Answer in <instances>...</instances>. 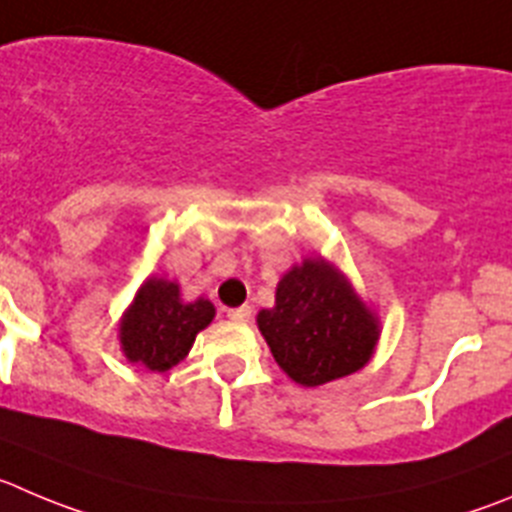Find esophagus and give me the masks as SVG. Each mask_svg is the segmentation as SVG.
<instances>
[{
	"label": "esophagus",
	"mask_w": 512,
	"mask_h": 512,
	"mask_svg": "<svg viewBox=\"0 0 512 512\" xmlns=\"http://www.w3.org/2000/svg\"><path fill=\"white\" fill-rule=\"evenodd\" d=\"M227 315H229V318H232V321L247 323L252 318V308H250V305H240V308L227 310Z\"/></svg>",
	"instance_id": "34e87169"
}]
</instances>
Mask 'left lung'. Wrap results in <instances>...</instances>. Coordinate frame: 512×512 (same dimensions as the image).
Returning <instances> with one entry per match:
<instances>
[{
    "label": "left lung",
    "instance_id": "left-lung-1",
    "mask_svg": "<svg viewBox=\"0 0 512 512\" xmlns=\"http://www.w3.org/2000/svg\"><path fill=\"white\" fill-rule=\"evenodd\" d=\"M280 369L300 386H321L364 369L379 341V318L348 278L323 257L290 267L275 305L257 313Z\"/></svg>",
    "mask_w": 512,
    "mask_h": 512
}]
</instances>
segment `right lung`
I'll list each match as a JSON object with an SVG mask.
<instances>
[{"instance_id": "obj_1", "label": "right lung", "mask_w": 512, "mask_h": 512, "mask_svg": "<svg viewBox=\"0 0 512 512\" xmlns=\"http://www.w3.org/2000/svg\"><path fill=\"white\" fill-rule=\"evenodd\" d=\"M214 305L207 298L181 300L179 285L148 278L123 313L118 338L131 364L148 371H169L184 361L199 331L212 323Z\"/></svg>"}]
</instances>
